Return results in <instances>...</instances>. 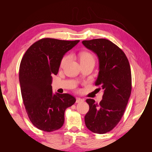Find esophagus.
Wrapping results in <instances>:
<instances>
[{"mask_svg": "<svg viewBox=\"0 0 152 152\" xmlns=\"http://www.w3.org/2000/svg\"><path fill=\"white\" fill-rule=\"evenodd\" d=\"M84 99H82V98H76V103H77L84 102Z\"/></svg>", "mask_w": 152, "mask_h": 152, "instance_id": "1", "label": "esophagus"}]
</instances>
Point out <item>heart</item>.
Masks as SVG:
<instances>
[{"instance_id":"b5f03b06","label":"heart","mask_w":152,"mask_h":152,"mask_svg":"<svg viewBox=\"0 0 152 152\" xmlns=\"http://www.w3.org/2000/svg\"><path fill=\"white\" fill-rule=\"evenodd\" d=\"M69 59L68 56H64L61 61L60 65L61 66H63L66 63L68 60ZM89 61H93L94 62V58L93 55H92L89 52H82L80 54V62H89Z\"/></svg>"}]
</instances>
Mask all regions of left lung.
Masks as SVG:
<instances>
[{
  "mask_svg": "<svg viewBox=\"0 0 152 152\" xmlns=\"http://www.w3.org/2000/svg\"><path fill=\"white\" fill-rule=\"evenodd\" d=\"M82 43L97 55L99 73L95 85L103 90L99 103L93 99L86 100L89 110L85 124L93 132L104 134L117 125L125 112L132 89L130 65L122 50L109 40L96 39Z\"/></svg>",
  "mask_w": 152,
  "mask_h": 152,
  "instance_id": "1",
  "label": "left lung"
}]
</instances>
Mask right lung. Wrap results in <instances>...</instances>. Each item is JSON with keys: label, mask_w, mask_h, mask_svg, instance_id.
Instances as JSON below:
<instances>
[{"label": "right lung", "mask_w": 152, "mask_h": 152, "mask_svg": "<svg viewBox=\"0 0 152 152\" xmlns=\"http://www.w3.org/2000/svg\"><path fill=\"white\" fill-rule=\"evenodd\" d=\"M45 38L32 44L23 57L19 80L23 101L31 123L39 129H60L65 112L76 102L69 94H53V75H57L64 55L79 42Z\"/></svg>", "instance_id": "right-lung-1"}]
</instances>
